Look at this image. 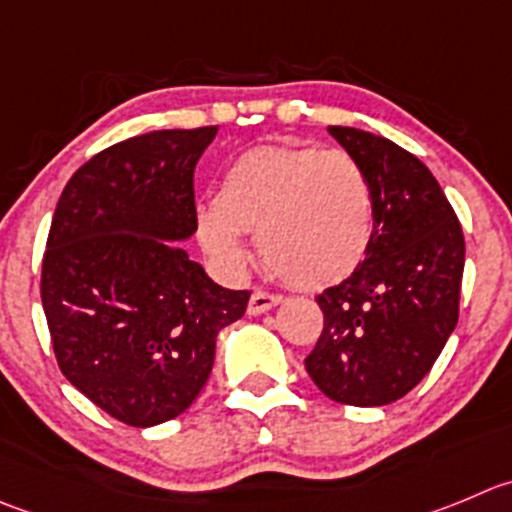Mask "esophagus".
Listing matches in <instances>:
<instances>
[{
	"mask_svg": "<svg viewBox=\"0 0 512 512\" xmlns=\"http://www.w3.org/2000/svg\"><path fill=\"white\" fill-rule=\"evenodd\" d=\"M281 301L279 294H271V291H253L251 299H248V314H264V311L274 309Z\"/></svg>",
	"mask_w": 512,
	"mask_h": 512,
	"instance_id": "1",
	"label": "esophagus"
}]
</instances>
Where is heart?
<instances>
[{"instance_id": "obj_1", "label": "heart", "mask_w": 512, "mask_h": 512, "mask_svg": "<svg viewBox=\"0 0 512 512\" xmlns=\"http://www.w3.org/2000/svg\"><path fill=\"white\" fill-rule=\"evenodd\" d=\"M198 241L228 269L246 261L243 233L274 274L299 289H324L359 269L372 243L374 198L347 150L261 145L233 158L216 201L198 208Z\"/></svg>"}]
</instances>
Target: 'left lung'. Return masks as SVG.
Segmentation results:
<instances>
[{"mask_svg": "<svg viewBox=\"0 0 512 512\" xmlns=\"http://www.w3.org/2000/svg\"><path fill=\"white\" fill-rule=\"evenodd\" d=\"M329 133L372 183L374 231L359 269L316 296L324 329L304 364L334 402L389 405L417 387L455 329L465 238L420 158L357 128Z\"/></svg>", "mask_w": 512, "mask_h": 512, "instance_id": "8db88e82", "label": "left lung"}]
</instances>
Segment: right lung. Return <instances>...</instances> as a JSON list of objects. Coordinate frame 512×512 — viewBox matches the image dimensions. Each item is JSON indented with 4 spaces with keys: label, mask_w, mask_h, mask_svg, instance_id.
I'll list each match as a JSON object with an SVG mask.
<instances>
[{
    "label": "right lung",
    "mask_w": 512,
    "mask_h": 512,
    "mask_svg": "<svg viewBox=\"0 0 512 512\" xmlns=\"http://www.w3.org/2000/svg\"><path fill=\"white\" fill-rule=\"evenodd\" d=\"M218 125L155 130L92 155L67 180L40 294L62 374L130 427L186 412L216 337L251 291H231L170 241L196 231L193 170Z\"/></svg>",
    "instance_id": "obj_1"
}]
</instances>
